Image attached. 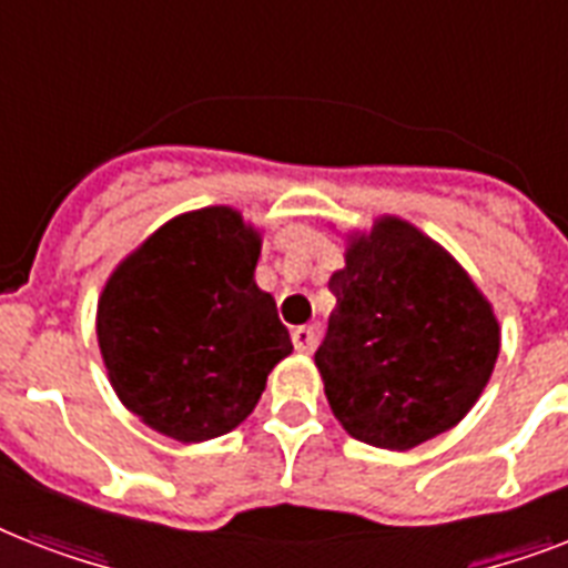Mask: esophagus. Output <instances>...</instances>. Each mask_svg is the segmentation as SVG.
Here are the masks:
<instances>
[{
	"instance_id": "1",
	"label": "esophagus",
	"mask_w": 568,
	"mask_h": 568,
	"mask_svg": "<svg viewBox=\"0 0 568 568\" xmlns=\"http://www.w3.org/2000/svg\"><path fill=\"white\" fill-rule=\"evenodd\" d=\"M292 342H294V351H301V354H312V351H315V342H318V336H315V329L312 327H297V329H292Z\"/></svg>"
}]
</instances>
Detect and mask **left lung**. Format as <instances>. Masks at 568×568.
Segmentation results:
<instances>
[{
	"label": "left lung",
	"mask_w": 568,
	"mask_h": 568,
	"mask_svg": "<svg viewBox=\"0 0 568 568\" xmlns=\"http://www.w3.org/2000/svg\"><path fill=\"white\" fill-rule=\"evenodd\" d=\"M345 262L315 351L324 392L354 439L415 448L475 406L498 359V321L466 271L397 217L374 223Z\"/></svg>",
	"instance_id": "8db88e82"
}]
</instances>
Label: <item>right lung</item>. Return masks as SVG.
Here are the masks:
<instances>
[{
  "label": "right lung",
  "mask_w": 568,
  "mask_h": 568,
  "mask_svg": "<svg viewBox=\"0 0 568 568\" xmlns=\"http://www.w3.org/2000/svg\"><path fill=\"white\" fill-rule=\"evenodd\" d=\"M258 235L212 205L150 235L111 274L97 338L118 397L180 442L239 427L292 336L253 280Z\"/></svg>",
  "instance_id": "1"
}]
</instances>
